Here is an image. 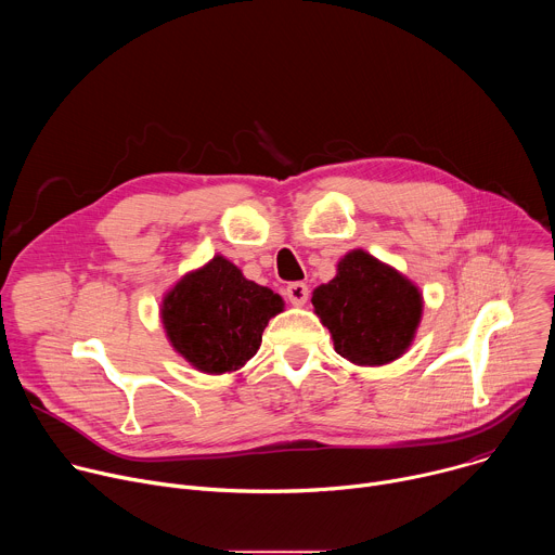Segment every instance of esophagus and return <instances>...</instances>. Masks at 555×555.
Masks as SVG:
<instances>
[{
  "instance_id": "1",
  "label": "esophagus",
  "mask_w": 555,
  "mask_h": 555,
  "mask_svg": "<svg viewBox=\"0 0 555 555\" xmlns=\"http://www.w3.org/2000/svg\"><path fill=\"white\" fill-rule=\"evenodd\" d=\"M285 294H287V298H289L292 305L300 307V305H305L307 298H309V287H307L305 283H298V281H296V283H289V285H287Z\"/></svg>"
}]
</instances>
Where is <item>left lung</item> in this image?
Instances as JSON below:
<instances>
[{"mask_svg": "<svg viewBox=\"0 0 555 555\" xmlns=\"http://www.w3.org/2000/svg\"><path fill=\"white\" fill-rule=\"evenodd\" d=\"M311 305L336 353L358 366H382L413 345L424 296L402 272L358 248L338 261L330 283L313 289Z\"/></svg>", "mask_w": 555, "mask_h": 555, "instance_id": "left-lung-1", "label": "left lung"}]
</instances>
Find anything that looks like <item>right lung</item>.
I'll return each mask as SVG.
<instances>
[{
  "instance_id": "1",
  "label": "right lung",
  "mask_w": 555,
  "mask_h": 555,
  "mask_svg": "<svg viewBox=\"0 0 555 555\" xmlns=\"http://www.w3.org/2000/svg\"><path fill=\"white\" fill-rule=\"evenodd\" d=\"M285 307L270 287L248 281L225 257L186 272L163 298L171 347L197 371H240L261 347L263 330Z\"/></svg>"
}]
</instances>
